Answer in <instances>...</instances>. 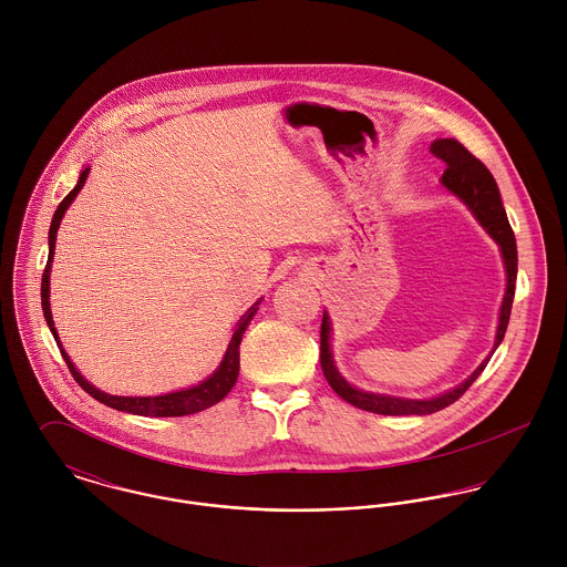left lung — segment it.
<instances>
[{"mask_svg": "<svg viewBox=\"0 0 567 567\" xmlns=\"http://www.w3.org/2000/svg\"><path fill=\"white\" fill-rule=\"evenodd\" d=\"M430 153L436 159L445 162V172H443V178H441L443 185L467 203V207L474 212V216L488 231V236L502 248L508 284H506V295H504L502 310H499V324H497V336H495V347H497L502 342L504 333H506V324H508L511 308H513V297H515L517 246H515V236H513V229L508 225L506 212L502 207V198H499L495 178L486 169L485 163L476 159L456 140H436L430 146ZM486 362L488 360H485L461 386H456L450 393H443L434 400H400V398H389V395L362 393V391L349 386L333 367L331 351H329V317H327V312L323 315V323H321V369H323L324 380L336 391V395H340L344 402H349V404L355 405L360 410H367V412H375V414H432V412H439V410L454 404L456 400H461V395H465V391L485 371Z\"/></svg>", "mask_w": 567, "mask_h": 567, "instance_id": "left-lung-1", "label": "left lung"}]
</instances>
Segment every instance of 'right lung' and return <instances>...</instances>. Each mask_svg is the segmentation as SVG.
I'll list each match as a JSON object with an SVG mask.
<instances>
[{"label": "right lung", "instance_id": "1", "mask_svg": "<svg viewBox=\"0 0 567 567\" xmlns=\"http://www.w3.org/2000/svg\"><path fill=\"white\" fill-rule=\"evenodd\" d=\"M86 174H89V167H84L81 172V178H79V185L63 198V203L56 207L54 212V218H52V227H50V255H48V264H45V270H43V279H41V306H43V317L48 321V327L63 353V360L68 362V369L70 373L74 375V380L79 382V386H82V391H86L93 400H97L100 404L109 405V408H115V410H122V412H131V414H144V416H183V414H194V412H200L205 408H212L214 404H218L223 398H227V393L234 389L236 380H238V371H240V342H243V333L246 331L248 323L252 321L255 312H257V303L244 315L240 319V323L234 331V338L227 347V353L218 367V371L200 382L198 386L194 389H187V391H176V393H167V395H159V398H117V395H106L102 391H97L95 386H91L81 373L76 371V367L72 364L70 355L63 351L61 347V340H59V333H56V327L52 321V312H50V264L54 259V244H56V229L63 220V214L68 212V207L72 205V200L76 198V194L81 192L84 181H86Z\"/></svg>", "mask_w": 567, "mask_h": 567}]
</instances>
